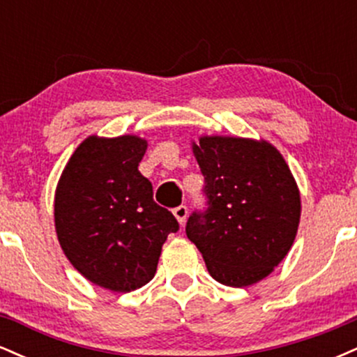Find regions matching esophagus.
I'll list each match as a JSON object with an SVG mask.
<instances>
[{"label":"esophagus","mask_w":357,"mask_h":357,"mask_svg":"<svg viewBox=\"0 0 357 357\" xmlns=\"http://www.w3.org/2000/svg\"><path fill=\"white\" fill-rule=\"evenodd\" d=\"M176 220L179 221V225H184V221H186V216H188V206H184V204H181V206L174 208L173 210Z\"/></svg>","instance_id":"1"}]
</instances>
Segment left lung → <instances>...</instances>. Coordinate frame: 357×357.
<instances>
[{
    "label": "left lung",
    "instance_id": "8db88e82",
    "mask_svg": "<svg viewBox=\"0 0 357 357\" xmlns=\"http://www.w3.org/2000/svg\"><path fill=\"white\" fill-rule=\"evenodd\" d=\"M192 154L208 208L188 218L186 235L220 284L248 287L284 260L301 221V192L285 159L267 141L203 136Z\"/></svg>",
    "mask_w": 357,
    "mask_h": 357
}]
</instances>
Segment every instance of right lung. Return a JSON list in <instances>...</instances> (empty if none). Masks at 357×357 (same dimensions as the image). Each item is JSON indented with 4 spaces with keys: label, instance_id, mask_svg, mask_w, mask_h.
I'll return each instance as SVG.
<instances>
[{
    "label": "right lung",
    "instance_id": "1",
    "mask_svg": "<svg viewBox=\"0 0 357 357\" xmlns=\"http://www.w3.org/2000/svg\"><path fill=\"white\" fill-rule=\"evenodd\" d=\"M147 141L90 136L68 159L55 191V230L70 264L92 284L130 292L153 280L162 245L179 230L139 173Z\"/></svg>",
    "mask_w": 357,
    "mask_h": 357
}]
</instances>
